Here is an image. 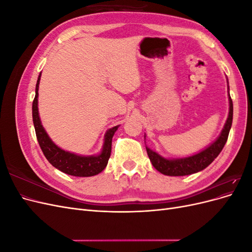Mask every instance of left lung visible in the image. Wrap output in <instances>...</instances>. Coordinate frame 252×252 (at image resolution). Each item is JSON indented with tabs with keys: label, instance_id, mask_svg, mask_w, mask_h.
Here are the masks:
<instances>
[{
	"label": "left lung",
	"instance_id": "8db88e82",
	"mask_svg": "<svg viewBox=\"0 0 252 252\" xmlns=\"http://www.w3.org/2000/svg\"><path fill=\"white\" fill-rule=\"evenodd\" d=\"M228 96H229V113H228V118L222 132L215 142L199 154L183 158H165L157 154L156 151L146 147L150 162L158 171L165 175H170V177H183V175L199 172L215 161V158L225 146L232 125L233 105L229 94V86H228Z\"/></svg>",
	"mask_w": 252,
	"mask_h": 252
}]
</instances>
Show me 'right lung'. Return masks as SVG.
Instances as JSON below:
<instances>
[{"instance_id":"add662e5","label":"right lung","mask_w":252,"mask_h":252,"mask_svg":"<svg viewBox=\"0 0 252 252\" xmlns=\"http://www.w3.org/2000/svg\"><path fill=\"white\" fill-rule=\"evenodd\" d=\"M41 79V73L37 78L35 85V96L32 102V120L35 129V134L37 142L43 154L48 159V162L56 167L57 169L66 174L73 175V177H93V175L102 172L107 166L108 159L111 154V142L112 136L118 130L119 125L108 129L104 136L103 149L96 156H79L69 151L61 149L59 146L51 141L46 130L42 126L39 109H37V96H39V84Z\"/></svg>"}]
</instances>
